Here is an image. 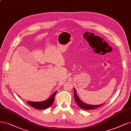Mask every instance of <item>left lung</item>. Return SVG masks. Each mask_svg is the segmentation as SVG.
Here are the masks:
<instances>
[{
  "mask_svg": "<svg viewBox=\"0 0 131 131\" xmlns=\"http://www.w3.org/2000/svg\"><path fill=\"white\" fill-rule=\"evenodd\" d=\"M74 99L75 100V102H76L78 106L79 107H81V108H82L83 109H85V110H91V109H94L97 108L98 107H100L101 106V105H103V104H101V105H94L86 104L85 103H84L78 97V96H77V95L76 94V90H75V89H74Z\"/></svg>",
  "mask_w": 131,
  "mask_h": 131,
  "instance_id": "obj_1",
  "label": "left lung"
}]
</instances>
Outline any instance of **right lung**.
Here are the masks:
<instances>
[{
  "instance_id": "obj_1",
  "label": "right lung",
  "mask_w": 131,
  "mask_h": 131,
  "mask_svg": "<svg viewBox=\"0 0 131 131\" xmlns=\"http://www.w3.org/2000/svg\"><path fill=\"white\" fill-rule=\"evenodd\" d=\"M57 93V91H56L50 97V98L47 100H46L44 101H42V102H30V101H28V103L31 105V107L35 108L38 109H45L49 107L51 105L54 100V97L56 96Z\"/></svg>"
}]
</instances>
